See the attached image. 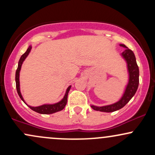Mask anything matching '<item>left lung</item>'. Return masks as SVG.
I'll list each match as a JSON object with an SVG mask.
<instances>
[{
    "instance_id": "8db88e82",
    "label": "left lung",
    "mask_w": 155,
    "mask_h": 155,
    "mask_svg": "<svg viewBox=\"0 0 155 155\" xmlns=\"http://www.w3.org/2000/svg\"><path fill=\"white\" fill-rule=\"evenodd\" d=\"M120 47L125 48L124 51L121 54L122 58L127 63V69L128 73V81L125 87L124 93L117 102L110 105L103 106H97L90 105L92 109L102 112H113L123 108L130 99L134 96L138 90L139 84V69L137 65L136 57L132 50L129 49L124 44H120Z\"/></svg>"
}]
</instances>
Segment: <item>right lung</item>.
I'll return each mask as SVG.
<instances>
[{
    "mask_svg": "<svg viewBox=\"0 0 155 155\" xmlns=\"http://www.w3.org/2000/svg\"><path fill=\"white\" fill-rule=\"evenodd\" d=\"M32 49V46H29V47L28 48L27 51L23 54L22 56H21L20 59L19 60L18 63V67H17V71H16V75H15V81H16V87H17V93L19 96V97L21 98L23 102L27 106H28L30 108H31L33 111H34L37 113L42 114H50L55 113V112H58L60 111H62L64 108H65V105L67 104V99H68V95L69 90H70L71 87V85L69 86L67 88L66 91H65V95H64L63 97L62 98L61 101H60L59 102L55 103V104H43L41 106H29L26 104V102L25 101L24 98H23L22 94H21L20 92V84H19V73H20L21 68H22V65L23 62L25 61V60L26 59L27 57L28 56L29 53L31 52Z\"/></svg>",
    "mask_w": 155,
    "mask_h": 155,
    "instance_id": "obj_1",
    "label": "right lung"
}]
</instances>
